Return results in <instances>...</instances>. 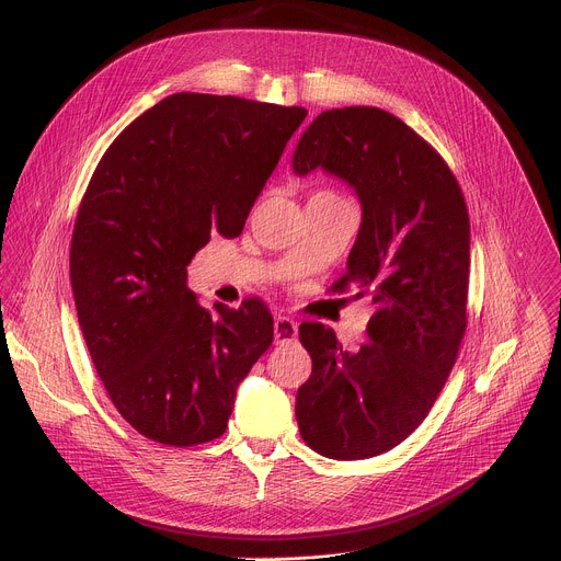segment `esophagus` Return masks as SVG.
<instances>
[{
    "label": "esophagus",
    "mask_w": 561,
    "mask_h": 561,
    "mask_svg": "<svg viewBox=\"0 0 561 561\" xmlns=\"http://www.w3.org/2000/svg\"><path fill=\"white\" fill-rule=\"evenodd\" d=\"M273 331H275V344H290L297 340V322L290 317H275V324H273Z\"/></svg>",
    "instance_id": "34e87169"
}]
</instances>
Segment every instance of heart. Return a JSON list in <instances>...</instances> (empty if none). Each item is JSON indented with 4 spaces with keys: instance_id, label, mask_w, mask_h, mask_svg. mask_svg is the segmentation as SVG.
<instances>
[{
    "instance_id": "heart-1",
    "label": "heart",
    "mask_w": 561,
    "mask_h": 561,
    "mask_svg": "<svg viewBox=\"0 0 561 561\" xmlns=\"http://www.w3.org/2000/svg\"><path fill=\"white\" fill-rule=\"evenodd\" d=\"M324 193H329V191H324Z\"/></svg>"
}]
</instances>
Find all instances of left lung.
<instances>
[{
    "mask_svg": "<svg viewBox=\"0 0 561 561\" xmlns=\"http://www.w3.org/2000/svg\"><path fill=\"white\" fill-rule=\"evenodd\" d=\"M348 184L362 224L340 288L373 295L368 344L342 351L324 324H301L312 373L297 390L304 442L331 459L402 444L428 415L466 331L470 221L439 152L402 119L370 106L333 108L304 130L293 171Z\"/></svg>",
    "mask_w": 561,
    "mask_h": 561,
    "instance_id": "left-lung-1",
    "label": "left lung"
}]
</instances>
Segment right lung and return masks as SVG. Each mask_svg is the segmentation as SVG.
<instances>
[{
  "label": "right lung",
  "instance_id": "right-lung-1",
  "mask_svg": "<svg viewBox=\"0 0 561 561\" xmlns=\"http://www.w3.org/2000/svg\"><path fill=\"white\" fill-rule=\"evenodd\" d=\"M306 115L175 93L128 124L91 178L70 242L79 329L115 409L152 442L224 435L237 386L273 344L260 299L208 310L186 266L215 230L242 232Z\"/></svg>",
  "mask_w": 561,
  "mask_h": 561
}]
</instances>
